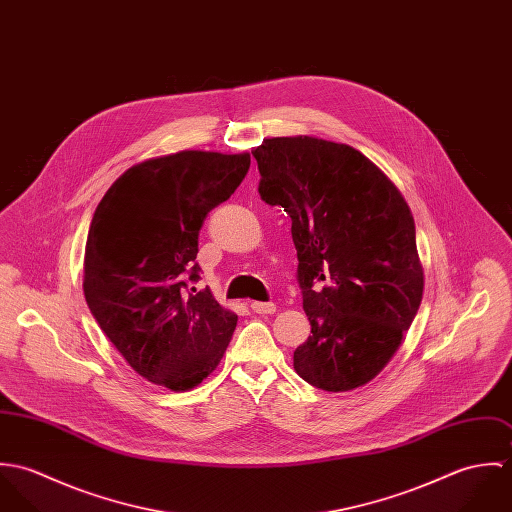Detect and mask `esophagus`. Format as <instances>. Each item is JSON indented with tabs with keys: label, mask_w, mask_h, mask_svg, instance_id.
I'll return each instance as SVG.
<instances>
[{
	"label": "esophagus",
	"mask_w": 512,
	"mask_h": 512,
	"mask_svg": "<svg viewBox=\"0 0 512 512\" xmlns=\"http://www.w3.org/2000/svg\"><path fill=\"white\" fill-rule=\"evenodd\" d=\"M250 309L254 311V313H258V315H270V313H274L276 311V305L272 303V301H252L250 303Z\"/></svg>",
	"instance_id": "obj_1"
}]
</instances>
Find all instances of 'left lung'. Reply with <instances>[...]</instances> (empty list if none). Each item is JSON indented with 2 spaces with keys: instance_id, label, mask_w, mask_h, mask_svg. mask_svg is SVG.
<instances>
[{
  "instance_id": "8db88e82",
  "label": "left lung",
  "mask_w": 512,
  "mask_h": 512,
  "mask_svg": "<svg viewBox=\"0 0 512 512\" xmlns=\"http://www.w3.org/2000/svg\"><path fill=\"white\" fill-rule=\"evenodd\" d=\"M258 193L292 219L311 335L295 372L327 392L372 380L398 351L424 293L414 217L394 183L351 146L264 140Z\"/></svg>"
}]
</instances>
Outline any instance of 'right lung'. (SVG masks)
<instances>
[{
  "mask_svg": "<svg viewBox=\"0 0 512 512\" xmlns=\"http://www.w3.org/2000/svg\"><path fill=\"white\" fill-rule=\"evenodd\" d=\"M248 153L179 151L130 167L90 222L84 297L138 374L189 390L222 359L238 315L197 290L199 230L242 183Z\"/></svg>",
  "mask_w": 512,
  "mask_h": 512,
  "instance_id": "obj_1",
  "label": "right lung"
}]
</instances>
